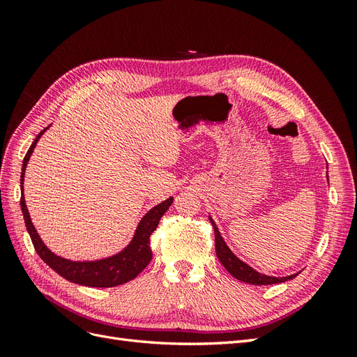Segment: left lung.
Returning a JSON list of instances; mask_svg holds the SVG:
<instances>
[{"instance_id":"obj_1","label":"left lung","mask_w":357,"mask_h":357,"mask_svg":"<svg viewBox=\"0 0 357 357\" xmlns=\"http://www.w3.org/2000/svg\"><path fill=\"white\" fill-rule=\"evenodd\" d=\"M208 219L214 228V241H215V255H218L219 261L222 262V265L226 268L232 277H235L240 282L248 283V284H255V286H265V284H275V283H283L287 282V280L295 278L298 274H291L287 277H271V275H265L257 273L256 269H253L252 266H248L245 262H243L241 259L236 257L231 248L226 245L223 236L220 235L218 226H215L214 220L208 215Z\"/></svg>"}]
</instances>
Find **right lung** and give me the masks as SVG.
Instances as JSON below:
<instances>
[{
  "label": "right lung",
  "instance_id": "obj_1",
  "mask_svg": "<svg viewBox=\"0 0 357 357\" xmlns=\"http://www.w3.org/2000/svg\"><path fill=\"white\" fill-rule=\"evenodd\" d=\"M47 128L43 129V131L36 137L34 143L31 144L29 150L24 158L22 174H20V190H22V197H20V208H22L26 231L31 236L32 244H34L36 252L38 253V256L43 259V261L53 269V271L75 284L89 286V287H114V286L131 282V280L142 273L143 269L149 265V262L152 261L150 235H152L153 231L158 228L160 218L169 208V205L172 204V199L174 198L169 197L164 202L155 205L152 210H149L143 215V219L139 220L131 243H129L123 250L119 252L117 255L100 259V261H84V262L70 261V259L55 255L52 250H49L45 243H43L38 232L34 228V225H32L31 215L28 213L26 204H25V197H24L25 168L28 165V160L32 152H34L37 142L40 139V137L46 132Z\"/></svg>",
  "mask_w": 357,
  "mask_h": 357
}]
</instances>
